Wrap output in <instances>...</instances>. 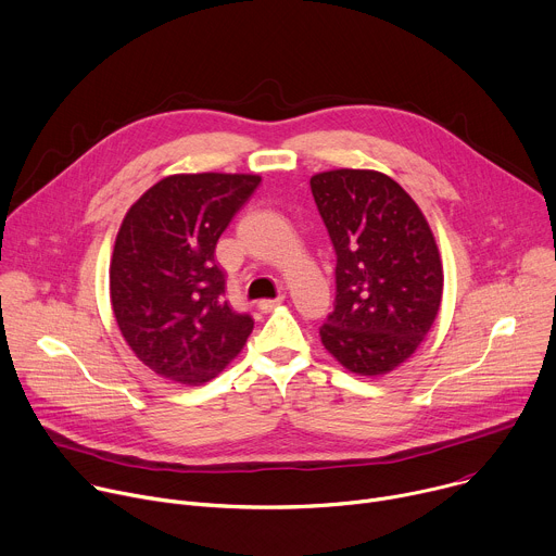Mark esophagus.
I'll list each match as a JSON object with an SVG mask.
<instances>
[{
	"label": "esophagus",
	"mask_w": 556,
	"mask_h": 556,
	"mask_svg": "<svg viewBox=\"0 0 556 556\" xmlns=\"http://www.w3.org/2000/svg\"><path fill=\"white\" fill-rule=\"evenodd\" d=\"M286 301V296L283 294H279L277 299H262L260 303H257V307L262 309V312H273L277 305H281Z\"/></svg>",
	"instance_id": "1"
}]
</instances>
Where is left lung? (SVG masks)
Here are the masks:
<instances>
[{
    "label": "left lung",
    "mask_w": 556,
    "mask_h": 556,
    "mask_svg": "<svg viewBox=\"0 0 556 556\" xmlns=\"http://www.w3.org/2000/svg\"><path fill=\"white\" fill-rule=\"evenodd\" d=\"M337 251V303L324 348L356 376H384L416 354L444 290L433 230L414 198L374 169L309 178Z\"/></svg>",
    "instance_id": "1"
}]
</instances>
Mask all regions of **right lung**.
Returning a JSON list of instances; mask_svg holds the SVG:
<instances>
[{"mask_svg":"<svg viewBox=\"0 0 556 556\" xmlns=\"http://www.w3.org/2000/svg\"><path fill=\"white\" fill-rule=\"evenodd\" d=\"M262 182L257 174H174L125 213L110 262V299L136 358L182 387L213 380L253 332L224 299L215 247Z\"/></svg>","mask_w":556,"mask_h":556,"instance_id":"add662e5","label":"right lung"}]
</instances>
